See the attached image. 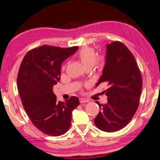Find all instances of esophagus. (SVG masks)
Masks as SVG:
<instances>
[{"label": "esophagus", "instance_id": "1", "mask_svg": "<svg viewBox=\"0 0 160 160\" xmlns=\"http://www.w3.org/2000/svg\"><path fill=\"white\" fill-rule=\"evenodd\" d=\"M80 103H86V102H88L89 101H87V99H84V98H80Z\"/></svg>", "mask_w": 160, "mask_h": 160}]
</instances>
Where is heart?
<instances>
[{
	"instance_id": "b5f03b06",
	"label": "heart",
	"mask_w": 160,
	"mask_h": 160,
	"mask_svg": "<svg viewBox=\"0 0 160 160\" xmlns=\"http://www.w3.org/2000/svg\"><path fill=\"white\" fill-rule=\"evenodd\" d=\"M78 58L87 68H92L93 66L97 68H102L104 65L105 59L103 56L96 58L94 49L89 46H84L78 52Z\"/></svg>"
}]
</instances>
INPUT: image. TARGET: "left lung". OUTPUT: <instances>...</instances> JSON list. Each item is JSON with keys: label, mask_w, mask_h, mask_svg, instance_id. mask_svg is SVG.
Returning a JSON list of instances; mask_svg holds the SVG:
<instances>
[{"label": "left lung", "mask_w": 160, "mask_h": 160, "mask_svg": "<svg viewBox=\"0 0 160 160\" xmlns=\"http://www.w3.org/2000/svg\"><path fill=\"white\" fill-rule=\"evenodd\" d=\"M105 83L108 89L106 104L98 103L96 126L102 131L113 132L123 129L132 119L139 105L142 78L136 59L127 46L121 42L107 46L106 62L102 75L96 84Z\"/></svg>", "instance_id": "1"}]
</instances>
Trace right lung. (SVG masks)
Instances as JSON below:
<instances>
[{"instance_id": "add662e5", "label": "right lung", "mask_w": 160, "mask_h": 160, "mask_svg": "<svg viewBox=\"0 0 160 160\" xmlns=\"http://www.w3.org/2000/svg\"><path fill=\"white\" fill-rule=\"evenodd\" d=\"M78 48L43 45L30 50L21 63L17 82L22 105L34 126L47 135L67 132L72 112L80 105L76 96L58 101L52 91L60 80L62 63Z\"/></svg>"}]
</instances>
